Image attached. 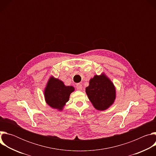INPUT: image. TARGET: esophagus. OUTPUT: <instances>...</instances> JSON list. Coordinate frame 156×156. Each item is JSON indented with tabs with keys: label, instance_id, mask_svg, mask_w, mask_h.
<instances>
[{
	"label": "esophagus",
	"instance_id": "esophagus-1",
	"mask_svg": "<svg viewBox=\"0 0 156 156\" xmlns=\"http://www.w3.org/2000/svg\"><path fill=\"white\" fill-rule=\"evenodd\" d=\"M76 89L78 90H79V91H80V90H82V85H81V84H76Z\"/></svg>",
	"mask_w": 156,
	"mask_h": 156
}]
</instances>
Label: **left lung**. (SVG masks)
Returning <instances> with one entry per match:
<instances>
[{
	"instance_id": "1",
	"label": "left lung",
	"mask_w": 156,
	"mask_h": 156,
	"mask_svg": "<svg viewBox=\"0 0 156 156\" xmlns=\"http://www.w3.org/2000/svg\"><path fill=\"white\" fill-rule=\"evenodd\" d=\"M86 92L94 107L99 110L107 109L115 99V87L105 75H96L91 79Z\"/></svg>"
}]
</instances>
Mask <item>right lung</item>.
<instances>
[{
	"label": "right lung",
	"instance_id": "obj_1",
	"mask_svg": "<svg viewBox=\"0 0 156 156\" xmlns=\"http://www.w3.org/2000/svg\"><path fill=\"white\" fill-rule=\"evenodd\" d=\"M73 91V87L66 86L62 81L52 77L48 83L44 94L48 104L51 107L62 110Z\"/></svg>",
	"mask_w": 156,
	"mask_h": 156
}]
</instances>
